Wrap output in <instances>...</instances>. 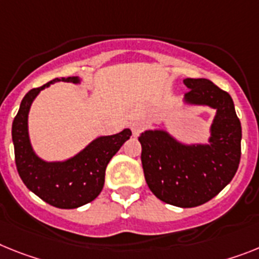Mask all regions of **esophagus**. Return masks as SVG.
<instances>
[{
    "mask_svg": "<svg viewBox=\"0 0 259 259\" xmlns=\"http://www.w3.org/2000/svg\"><path fill=\"white\" fill-rule=\"evenodd\" d=\"M143 129H145V125H143L142 122H134L133 125H132V132H133L134 137L140 136L143 132Z\"/></svg>",
    "mask_w": 259,
    "mask_h": 259,
    "instance_id": "34e87169",
    "label": "esophagus"
}]
</instances>
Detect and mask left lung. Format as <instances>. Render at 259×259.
I'll return each mask as SVG.
<instances>
[{
	"instance_id": "8db88e82",
	"label": "left lung",
	"mask_w": 259,
	"mask_h": 259,
	"mask_svg": "<svg viewBox=\"0 0 259 259\" xmlns=\"http://www.w3.org/2000/svg\"><path fill=\"white\" fill-rule=\"evenodd\" d=\"M186 101L217 110L210 143L183 146L166 132L147 130L138 137L145 179L162 201L182 208L207 203L230 183L241 159V122L230 95L207 79L184 80Z\"/></svg>"
}]
</instances>
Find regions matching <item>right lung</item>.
Wrapping results in <instances>:
<instances>
[{
	"label": "right lung",
	"mask_w": 259,
	"mask_h": 259,
	"mask_svg": "<svg viewBox=\"0 0 259 259\" xmlns=\"http://www.w3.org/2000/svg\"><path fill=\"white\" fill-rule=\"evenodd\" d=\"M77 82V77L54 79L23 97L12 126L15 166L30 191L52 207L73 209L91 203L100 195L105 182V170L113 155L129 140L132 132L122 130L114 136L101 137L87 149L62 163H46L32 153L27 133V114L32 100L42 89L55 81Z\"/></svg>",
	"instance_id": "add662e5"
}]
</instances>
